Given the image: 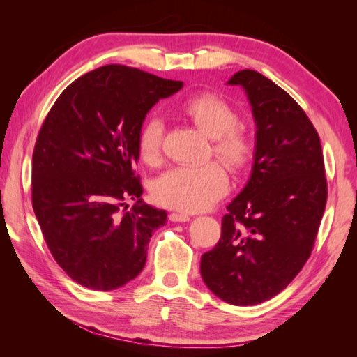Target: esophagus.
<instances>
[{"mask_svg": "<svg viewBox=\"0 0 357 357\" xmlns=\"http://www.w3.org/2000/svg\"><path fill=\"white\" fill-rule=\"evenodd\" d=\"M169 219L172 222H187V221H190V216H188L187 213H170Z\"/></svg>", "mask_w": 357, "mask_h": 357, "instance_id": "esophagus-1", "label": "esophagus"}]
</instances>
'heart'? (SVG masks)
Masks as SVG:
<instances>
[{
    "mask_svg": "<svg viewBox=\"0 0 357 357\" xmlns=\"http://www.w3.org/2000/svg\"><path fill=\"white\" fill-rule=\"evenodd\" d=\"M181 115L211 138V151L227 169L242 173L252 165L256 155V139L239 113L229 101L213 93H198L176 105ZM164 123L151 116L142 124L138 135V155L144 164L155 165L161 158ZM229 190V178L219 162L181 165L167 170L151 184V196L164 207L192 211L206 210Z\"/></svg>",
    "mask_w": 357,
    "mask_h": 357,
    "instance_id": "obj_1",
    "label": "heart"
}]
</instances>
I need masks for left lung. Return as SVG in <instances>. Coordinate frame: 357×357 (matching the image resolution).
Wrapping results in <instances>:
<instances>
[{
    "instance_id": "8db88e82",
    "label": "left lung",
    "mask_w": 357,
    "mask_h": 357,
    "mask_svg": "<svg viewBox=\"0 0 357 357\" xmlns=\"http://www.w3.org/2000/svg\"><path fill=\"white\" fill-rule=\"evenodd\" d=\"M256 121L253 172L222 218L221 238L201 256V276L231 305L271 299L308 261L327 204L321 139L301 105L255 70L234 73Z\"/></svg>"
}]
</instances>
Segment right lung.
Returning a JSON list of instances; mask_svg holds the SVG:
<instances>
[{
  "instance_id": "right-lung-1",
  "label": "right lung",
  "mask_w": 357,
  "mask_h": 357,
  "mask_svg": "<svg viewBox=\"0 0 357 357\" xmlns=\"http://www.w3.org/2000/svg\"><path fill=\"white\" fill-rule=\"evenodd\" d=\"M183 87L109 64L58 96L32 156V206L53 259L75 282L115 290L139 275L167 213L142 204L138 135L147 112ZM127 199L137 204L127 211Z\"/></svg>"
}]
</instances>
